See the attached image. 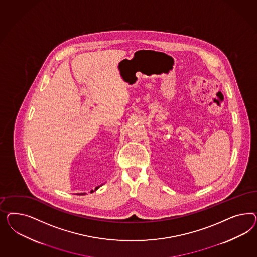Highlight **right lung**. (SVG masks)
<instances>
[{
  "instance_id": "1",
  "label": "right lung",
  "mask_w": 257,
  "mask_h": 257,
  "mask_svg": "<svg viewBox=\"0 0 257 257\" xmlns=\"http://www.w3.org/2000/svg\"><path fill=\"white\" fill-rule=\"evenodd\" d=\"M99 187H96V188H95V190H97V189H98V188H99ZM91 192H94L93 190H91ZM85 194H86V193H82V194H81V195H85Z\"/></svg>"
}]
</instances>
